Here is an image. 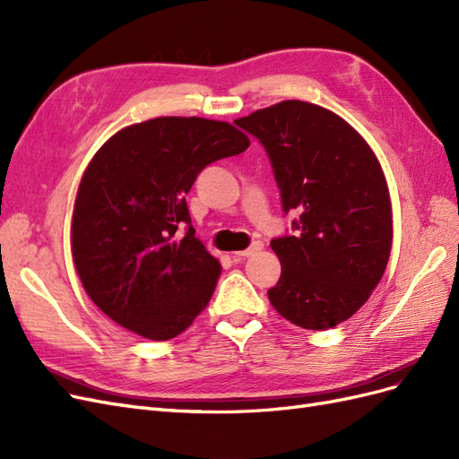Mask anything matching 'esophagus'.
Listing matches in <instances>:
<instances>
[{
    "instance_id": "esophagus-1",
    "label": "esophagus",
    "mask_w": 459,
    "mask_h": 459,
    "mask_svg": "<svg viewBox=\"0 0 459 459\" xmlns=\"http://www.w3.org/2000/svg\"><path fill=\"white\" fill-rule=\"evenodd\" d=\"M262 247H264V243H262V241H256V243H253V245L248 247V248H245V251L233 253V260H235V262H239V260H245V258H248V256H253L255 253H258V251H260Z\"/></svg>"
}]
</instances>
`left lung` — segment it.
Segmentation results:
<instances>
[{
	"label": "left lung",
	"instance_id": "obj_1",
	"mask_svg": "<svg viewBox=\"0 0 459 459\" xmlns=\"http://www.w3.org/2000/svg\"><path fill=\"white\" fill-rule=\"evenodd\" d=\"M266 149L295 235L272 239L281 277L268 290L290 324L324 331L354 316L393 245L386 179L371 147L331 110L289 100L235 120Z\"/></svg>",
	"mask_w": 459,
	"mask_h": 459
}]
</instances>
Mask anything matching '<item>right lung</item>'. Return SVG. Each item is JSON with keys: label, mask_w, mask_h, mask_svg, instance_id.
<instances>
[{"label": "right lung", "mask_w": 459, "mask_h": 459, "mask_svg": "<svg viewBox=\"0 0 459 459\" xmlns=\"http://www.w3.org/2000/svg\"><path fill=\"white\" fill-rule=\"evenodd\" d=\"M248 145L228 122L160 117L117 132L95 152L76 193L71 243L97 308L151 341L193 324L221 266L195 238L186 195L204 166Z\"/></svg>", "instance_id": "add662e5"}]
</instances>
